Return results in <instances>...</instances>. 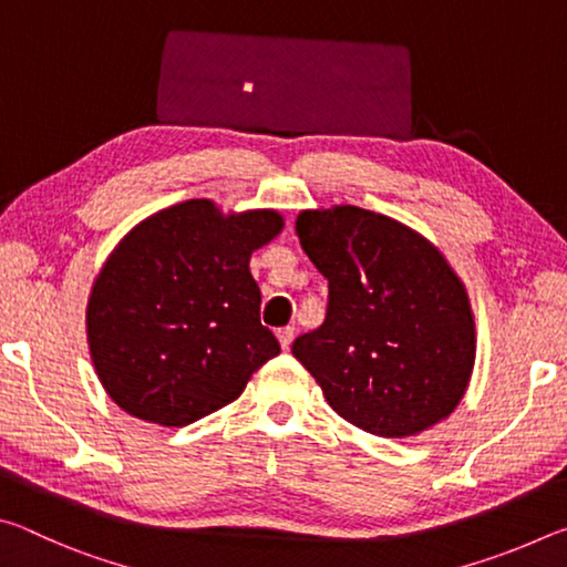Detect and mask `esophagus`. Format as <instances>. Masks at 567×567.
Listing matches in <instances>:
<instances>
[{
    "label": "esophagus",
    "instance_id": "34e87169",
    "mask_svg": "<svg viewBox=\"0 0 567 567\" xmlns=\"http://www.w3.org/2000/svg\"><path fill=\"white\" fill-rule=\"evenodd\" d=\"M277 340H280L282 350H290V344L295 340V328H280V330H277Z\"/></svg>",
    "mask_w": 567,
    "mask_h": 567
}]
</instances>
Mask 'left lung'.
I'll use <instances>...</instances> for the list:
<instances>
[{"instance_id":"left-lung-1","label":"left lung","mask_w":567,"mask_h":567,"mask_svg":"<svg viewBox=\"0 0 567 567\" xmlns=\"http://www.w3.org/2000/svg\"><path fill=\"white\" fill-rule=\"evenodd\" d=\"M297 237L328 277V312L292 354L352 425L410 437L463 400L475 320L443 252L398 219L340 205L297 215Z\"/></svg>"}]
</instances>
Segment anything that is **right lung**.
<instances>
[{"mask_svg":"<svg viewBox=\"0 0 567 567\" xmlns=\"http://www.w3.org/2000/svg\"><path fill=\"white\" fill-rule=\"evenodd\" d=\"M280 229L275 209L223 215L209 199H187L114 247L92 287L87 340L124 412L185 427L237 400L280 354L249 275V257Z\"/></svg>","mask_w":567,"mask_h":567,"instance_id":"obj_1","label":"right lung"}]
</instances>
